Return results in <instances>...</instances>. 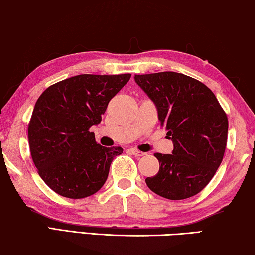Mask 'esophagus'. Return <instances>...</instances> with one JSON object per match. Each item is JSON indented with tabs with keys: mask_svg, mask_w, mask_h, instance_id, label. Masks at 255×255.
<instances>
[{
	"mask_svg": "<svg viewBox=\"0 0 255 255\" xmlns=\"http://www.w3.org/2000/svg\"><path fill=\"white\" fill-rule=\"evenodd\" d=\"M130 151L133 153V155H134V156H137V157L145 156V152L140 151V150H139V149H136V148H131V149H130Z\"/></svg>",
	"mask_w": 255,
	"mask_h": 255,
	"instance_id": "34e87169",
	"label": "esophagus"
}]
</instances>
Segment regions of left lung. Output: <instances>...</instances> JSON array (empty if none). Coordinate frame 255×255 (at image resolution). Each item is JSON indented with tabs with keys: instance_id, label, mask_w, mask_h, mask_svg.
Wrapping results in <instances>:
<instances>
[{
	"instance_id": "obj_1",
	"label": "left lung",
	"mask_w": 255,
	"mask_h": 255,
	"mask_svg": "<svg viewBox=\"0 0 255 255\" xmlns=\"http://www.w3.org/2000/svg\"><path fill=\"white\" fill-rule=\"evenodd\" d=\"M135 82L158 111L160 125L172 137V155L157 152L159 172L145 178L162 198L183 200L201 192L224 158L227 114L215 94L194 78L177 72L135 74Z\"/></svg>"
}]
</instances>
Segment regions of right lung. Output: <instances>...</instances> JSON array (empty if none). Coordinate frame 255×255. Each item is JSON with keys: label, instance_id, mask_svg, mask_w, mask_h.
Returning <instances> with one entry per match:
<instances>
[{"label": "right lung", "instance_id": "add662e5", "mask_svg": "<svg viewBox=\"0 0 255 255\" xmlns=\"http://www.w3.org/2000/svg\"><path fill=\"white\" fill-rule=\"evenodd\" d=\"M131 74H80L49 86L37 99L28 124L29 148L39 176L57 194L82 199L105 184L121 147H103L90 128Z\"/></svg>", "mask_w": 255, "mask_h": 255}]
</instances>
